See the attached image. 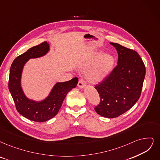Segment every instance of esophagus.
<instances>
[{"label":"esophagus","instance_id":"esophagus-1","mask_svg":"<svg viewBox=\"0 0 160 160\" xmlns=\"http://www.w3.org/2000/svg\"><path fill=\"white\" fill-rule=\"evenodd\" d=\"M78 86L79 88H84V87H85V86H86V82H85V81H84L83 79H81L79 80Z\"/></svg>","mask_w":160,"mask_h":160}]
</instances>
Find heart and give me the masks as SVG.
<instances>
[{
  "mask_svg": "<svg viewBox=\"0 0 160 160\" xmlns=\"http://www.w3.org/2000/svg\"><path fill=\"white\" fill-rule=\"evenodd\" d=\"M93 62V64L92 63ZM115 59L112 55L98 52L94 54L83 63L82 66H88L85 71V78L88 82L96 83L103 80L112 69Z\"/></svg>",
  "mask_w": 160,
  "mask_h": 160,
  "instance_id": "obj_1",
  "label": "heart"
}]
</instances>
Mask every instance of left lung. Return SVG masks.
<instances>
[{
    "label": "left lung",
    "instance_id": "obj_1",
    "mask_svg": "<svg viewBox=\"0 0 160 160\" xmlns=\"http://www.w3.org/2000/svg\"><path fill=\"white\" fill-rule=\"evenodd\" d=\"M110 44L118 54V66L95 85L100 100L94 110L102 117L114 118L130 110L139 99L146 68L136 51L118 43Z\"/></svg>",
    "mask_w": 160,
    "mask_h": 160
}]
</instances>
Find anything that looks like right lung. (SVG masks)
Segmentation results:
<instances>
[{"instance_id":"1","label":"right lung","mask_w":160,"mask_h":160,"mask_svg":"<svg viewBox=\"0 0 160 160\" xmlns=\"http://www.w3.org/2000/svg\"><path fill=\"white\" fill-rule=\"evenodd\" d=\"M50 49L46 41L29 48L12 62L9 75L8 88L17 111L22 116L37 122H44L54 118L59 112L67 94L78 83V78L57 82L48 97L42 101L30 100L25 95L21 87V78L24 65L29 59L45 55Z\"/></svg>"}]
</instances>
